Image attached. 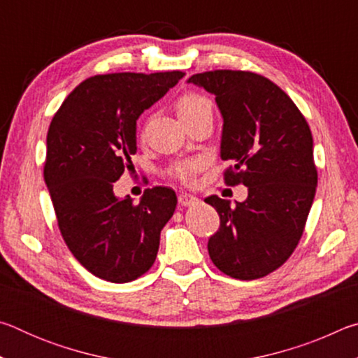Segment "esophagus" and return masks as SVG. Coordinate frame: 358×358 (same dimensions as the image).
Segmentation results:
<instances>
[{
  "instance_id": "esophagus-1",
  "label": "esophagus",
  "mask_w": 358,
  "mask_h": 358,
  "mask_svg": "<svg viewBox=\"0 0 358 358\" xmlns=\"http://www.w3.org/2000/svg\"><path fill=\"white\" fill-rule=\"evenodd\" d=\"M178 202L183 205V207H189V205H196L199 202V199L196 196H192V194L181 192L178 196Z\"/></svg>"
}]
</instances>
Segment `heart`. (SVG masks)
I'll return each instance as SVG.
<instances>
[{
  "mask_svg": "<svg viewBox=\"0 0 358 358\" xmlns=\"http://www.w3.org/2000/svg\"><path fill=\"white\" fill-rule=\"evenodd\" d=\"M175 110H177L180 120L183 123L187 121L196 120L202 115H213V106H211V101L201 93L196 92H187L183 93L175 102ZM203 167V161L199 159H187V161H178L171 167L169 173L172 177L178 178L183 181V183H191L196 177V173Z\"/></svg>",
  "mask_w": 358,
  "mask_h": 358,
  "instance_id": "b5f03b06",
  "label": "heart"
}]
</instances>
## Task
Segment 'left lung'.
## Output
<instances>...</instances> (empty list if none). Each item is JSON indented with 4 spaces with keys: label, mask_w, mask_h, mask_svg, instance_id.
<instances>
[{
    "label": "left lung",
    "mask_w": 358,
    "mask_h": 358,
    "mask_svg": "<svg viewBox=\"0 0 358 358\" xmlns=\"http://www.w3.org/2000/svg\"><path fill=\"white\" fill-rule=\"evenodd\" d=\"M216 96L224 118L221 157L229 186H248L245 202L210 196L220 229L208 254L235 280L264 278L286 262L305 230L317 186L313 136L295 102L268 78L216 69L189 77Z\"/></svg>",
    "instance_id": "left-lung-1"
}]
</instances>
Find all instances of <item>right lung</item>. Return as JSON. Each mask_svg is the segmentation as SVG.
<instances>
[{
	"label": "right lung",
	"mask_w": 358,
	"mask_h": 358,
	"mask_svg": "<svg viewBox=\"0 0 358 358\" xmlns=\"http://www.w3.org/2000/svg\"><path fill=\"white\" fill-rule=\"evenodd\" d=\"M185 77L181 71L90 77L64 99L47 132L44 180L58 229L90 273L129 282L155 264L159 234L177 196L148 187L141 202L118 199L113 183L132 169L136 121Z\"/></svg>",
	"instance_id": "1"
}]
</instances>
